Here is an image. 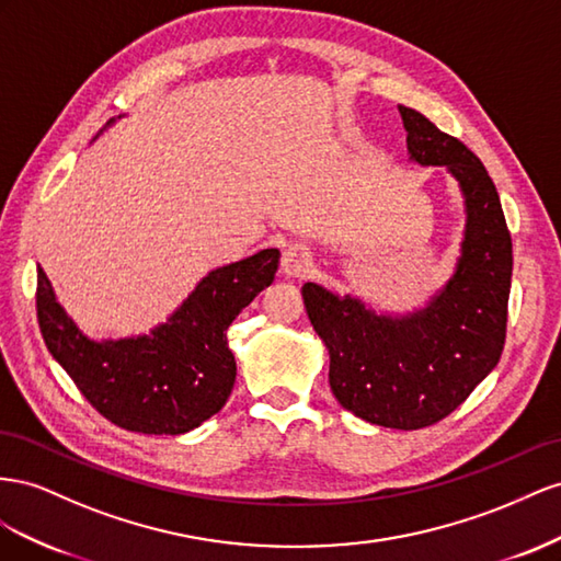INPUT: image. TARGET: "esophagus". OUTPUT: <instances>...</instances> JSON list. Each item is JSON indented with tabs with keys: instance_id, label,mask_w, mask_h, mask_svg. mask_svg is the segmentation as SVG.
Segmentation results:
<instances>
[{
	"instance_id": "1",
	"label": "esophagus",
	"mask_w": 561,
	"mask_h": 561,
	"mask_svg": "<svg viewBox=\"0 0 561 561\" xmlns=\"http://www.w3.org/2000/svg\"><path fill=\"white\" fill-rule=\"evenodd\" d=\"M312 265H314L312 263V253L306 247L294 244L289 249H284L279 270H282V275L286 279H300V277L308 275V272L312 270Z\"/></svg>"
}]
</instances>
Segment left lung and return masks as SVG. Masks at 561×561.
Returning a JSON list of instances; mask_svg holds the SVG:
<instances>
[{"label":"left lung","mask_w":561,"mask_h":561,"mask_svg":"<svg viewBox=\"0 0 561 561\" xmlns=\"http://www.w3.org/2000/svg\"><path fill=\"white\" fill-rule=\"evenodd\" d=\"M409 162L444 167L458 183L466 228L454 272L419 308L302 286L312 329L329 352L341 407L382 427L419 430L466 402L501 359L512 282V242L499 190L479 157L421 112L399 105Z\"/></svg>","instance_id":"1"}]
</instances>
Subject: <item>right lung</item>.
Returning a JSON list of instances; mask_svg holds the SVG:
<instances>
[{"label": "right lung", "mask_w": 561, "mask_h": 561, "mask_svg": "<svg viewBox=\"0 0 561 561\" xmlns=\"http://www.w3.org/2000/svg\"><path fill=\"white\" fill-rule=\"evenodd\" d=\"M277 265L279 251L263 249L214 267L167 322L124 339L79 329L37 267L39 329L51 357L107 421L142 435H183L226 407L237 376L226 331L272 284Z\"/></svg>", "instance_id": "right-lung-1"}]
</instances>
